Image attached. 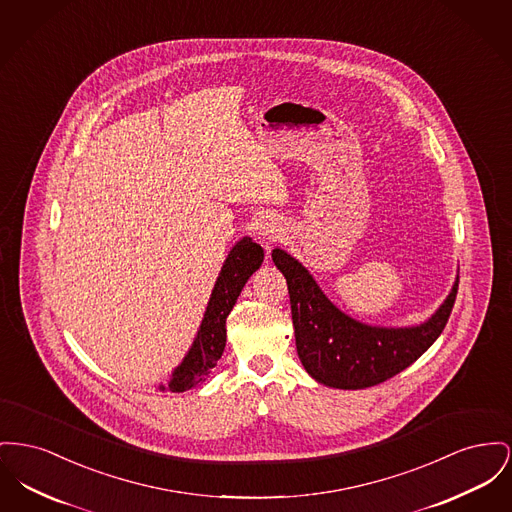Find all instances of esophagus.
<instances>
[{"label": "esophagus", "mask_w": 512, "mask_h": 512, "mask_svg": "<svg viewBox=\"0 0 512 512\" xmlns=\"http://www.w3.org/2000/svg\"><path fill=\"white\" fill-rule=\"evenodd\" d=\"M257 234H259V240L263 241L267 247L272 245L274 241H278L282 238V230H280V226H276L274 222H261V224L257 226Z\"/></svg>", "instance_id": "esophagus-1"}]
</instances>
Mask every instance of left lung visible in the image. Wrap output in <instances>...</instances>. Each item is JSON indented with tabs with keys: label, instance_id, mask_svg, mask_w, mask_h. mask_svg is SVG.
<instances>
[{
	"label": "left lung",
	"instance_id": "8db88e82",
	"mask_svg": "<svg viewBox=\"0 0 512 512\" xmlns=\"http://www.w3.org/2000/svg\"><path fill=\"white\" fill-rule=\"evenodd\" d=\"M272 261L288 282L301 363L313 379L336 389H367L412 365L445 329L458 292L456 280L449 298L420 327L377 329L338 311L282 249L272 251Z\"/></svg>",
	"mask_w": 512,
	"mask_h": 512
}]
</instances>
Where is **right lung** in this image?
Instances as JSON below:
<instances>
[{"mask_svg":"<svg viewBox=\"0 0 512 512\" xmlns=\"http://www.w3.org/2000/svg\"><path fill=\"white\" fill-rule=\"evenodd\" d=\"M263 257V247L249 238H243L230 251L214 284L211 301L197 338L170 381L172 391H189L191 387L203 383L216 361L220 360L226 346V317L236 305L241 288L245 286L249 276L261 267Z\"/></svg>","mask_w":512,"mask_h":512,"instance_id":"1","label":"right lung"}]
</instances>
